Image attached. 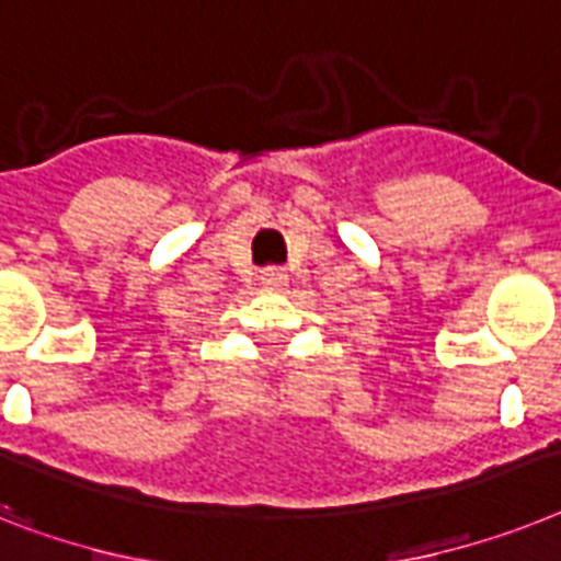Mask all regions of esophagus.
Instances as JSON below:
<instances>
[{
  "label": "esophagus",
  "instance_id": "esophagus-1",
  "mask_svg": "<svg viewBox=\"0 0 561 561\" xmlns=\"http://www.w3.org/2000/svg\"><path fill=\"white\" fill-rule=\"evenodd\" d=\"M286 280H289V275H286L284 270H277V266L261 272V284L263 286H286Z\"/></svg>",
  "mask_w": 561,
  "mask_h": 561
}]
</instances>
